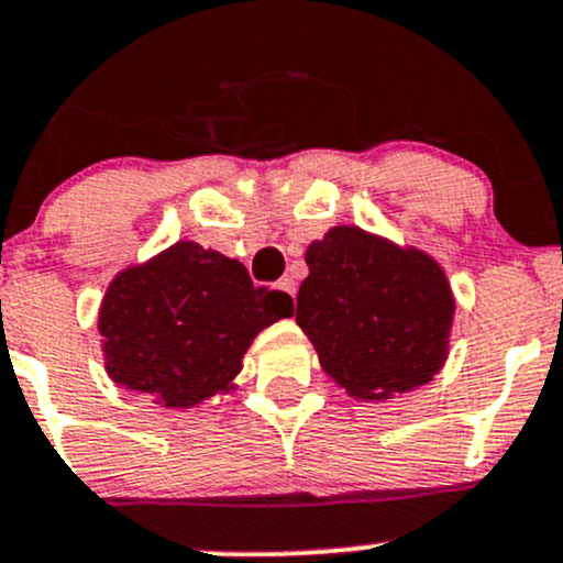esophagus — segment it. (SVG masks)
Wrapping results in <instances>:
<instances>
[{
	"mask_svg": "<svg viewBox=\"0 0 563 563\" xmlns=\"http://www.w3.org/2000/svg\"><path fill=\"white\" fill-rule=\"evenodd\" d=\"M276 287H279L284 295H289V298L295 300V282L289 279V276H284V279H279V284H276Z\"/></svg>",
	"mask_w": 563,
	"mask_h": 563,
	"instance_id": "esophagus-1",
	"label": "esophagus"
}]
</instances>
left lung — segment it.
<instances>
[{
  "label": "left lung",
  "mask_w": 563,
  "mask_h": 563,
  "mask_svg": "<svg viewBox=\"0 0 563 563\" xmlns=\"http://www.w3.org/2000/svg\"><path fill=\"white\" fill-rule=\"evenodd\" d=\"M306 265L295 322L349 397L386 402L443 371L456 298L429 252L335 225L308 244Z\"/></svg>",
  "instance_id": "8db88e82"
}]
</instances>
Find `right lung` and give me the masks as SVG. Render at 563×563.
Wrapping results in <instances>:
<instances>
[{
	"label": "right lung",
	"instance_id": "add662e5",
	"mask_svg": "<svg viewBox=\"0 0 563 563\" xmlns=\"http://www.w3.org/2000/svg\"><path fill=\"white\" fill-rule=\"evenodd\" d=\"M292 313V298L255 287L239 260L183 239L107 284L104 371L161 408H198L233 391L252 341Z\"/></svg>",
	"mask_w": 563,
	"mask_h": 563
}]
</instances>
